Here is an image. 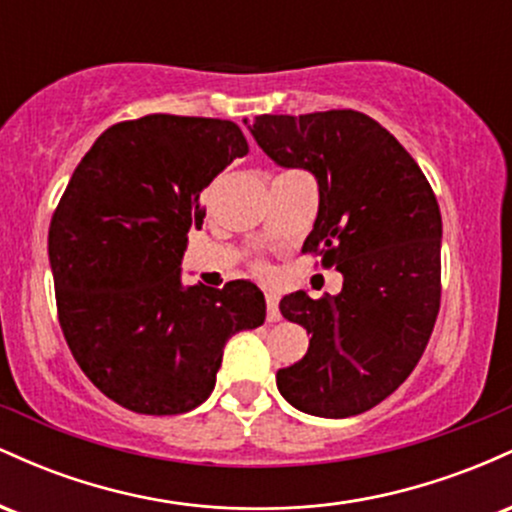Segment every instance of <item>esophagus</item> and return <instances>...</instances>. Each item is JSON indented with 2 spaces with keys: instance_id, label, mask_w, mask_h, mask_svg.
<instances>
[{
  "instance_id": "esophagus-1",
  "label": "esophagus",
  "mask_w": 512,
  "mask_h": 512,
  "mask_svg": "<svg viewBox=\"0 0 512 512\" xmlns=\"http://www.w3.org/2000/svg\"><path fill=\"white\" fill-rule=\"evenodd\" d=\"M264 301H267V322H279L281 313H279V296L274 291L264 293Z\"/></svg>"
}]
</instances>
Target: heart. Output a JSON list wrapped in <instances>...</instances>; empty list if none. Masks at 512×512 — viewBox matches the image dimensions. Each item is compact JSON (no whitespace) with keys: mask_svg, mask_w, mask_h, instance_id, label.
I'll return each instance as SVG.
<instances>
[{"mask_svg":"<svg viewBox=\"0 0 512 512\" xmlns=\"http://www.w3.org/2000/svg\"><path fill=\"white\" fill-rule=\"evenodd\" d=\"M255 272L260 274V276L269 274V267H267V262H255Z\"/></svg>","mask_w":512,"mask_h":512,"instance_id":"b5f03b06","label":"heart"}]
</instances>
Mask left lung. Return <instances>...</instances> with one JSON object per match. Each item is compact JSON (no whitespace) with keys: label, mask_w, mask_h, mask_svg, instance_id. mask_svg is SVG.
Here are the masks:
<instances>
[{"label":"left lung","mask_w":512,"mask_h":512,"mask_svg":"<svg viewBox=\"0 0 512 512\" xmlns=\"http://www.w3.org/2000/svg\"><path fill=\"white\" fill-rule=\"evenodd\" d=\"M250 132L279 166L317 178L320 209L303 252L344 274L339 296L298 291L279 303L313 339L276 387L305 414H363L409 378L436 325L443 221L431 182L356 110L260 115Z\"/></svg>","instance_id":"1"}]
</instances>
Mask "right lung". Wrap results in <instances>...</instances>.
<instances>
[{"instance_id": "obj_1", "label": "right lung", "mask_w": 512, "mask_h": 512, "mask_svg": "<svg viewBox=\"0 0 512 512\" xmlns=\"http://www.w3.org/2000/svg\"><path fill=\"white\" fill-rule=\"evenodd\" d=\"M248 151L236 122L156 113L108 127L76 166L48 233L57 317L86 378L120 407H199L228 337L264 322L250 281L180 284L202 192Z\"/></svg>"}]
</instances>
